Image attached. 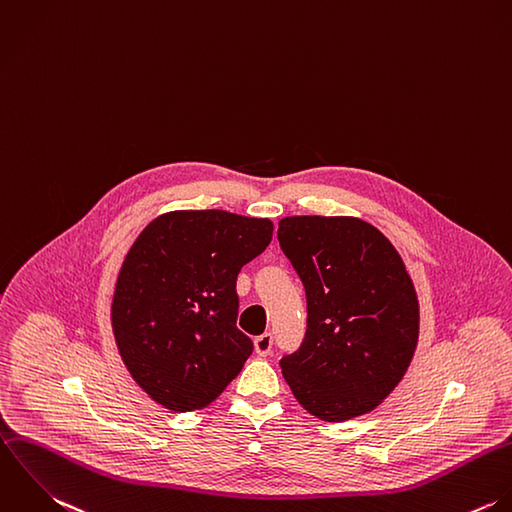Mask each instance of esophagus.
<instances>
[{"instance_id": "obj_1", "label": "esophagus", "mask_w": 512, "mask_h": 512, "mask_svg": "<svg viewBox=\"0 0 512 512\" xmlns=\"http://www.w3.org/2000/svg\"><path fill=\"white\" fill-rule=\"evenodd\" d=\"M272 343H274V336H272L270 332H266V334L258 336V338L254 340L256 353H258L260 357H266V355H270V351H272Z\"/></svg>"}]
</instances>
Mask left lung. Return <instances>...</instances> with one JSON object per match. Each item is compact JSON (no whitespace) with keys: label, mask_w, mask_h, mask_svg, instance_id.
I'll list each match as a JSON object with an SVG mask.
<instances>
[{"label":"left lung","mask_w":512,"mask_h":512,"mask_svg":"<svg viewBox=\"0 0 512 512\" xmlns=\"http://www.w3.org/2000/svg\"><path fill=\"white\" fill-rule=\"evenodd\" d=\"M278 242L308 302L302 345L282 373L312 415L347 421L375 409L405 375L419 338V302L393 244L349 216H288Z\"/></svg>","instance_id":"1"}]
</instances>
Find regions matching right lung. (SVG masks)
Segmentation results:
<instances>
[{
  "label": "right lung",
  "instance_id": "add662e5",
  "mask_svg": "<svg viewBox=\"0 0 512 512\" xmlns=\"http://www.w3.org/2000/svg\"><path fill=\"white\" fill-rule=\"evenodd\" d=\"M268 218L176 210L131 246L111 322L133 379L163 407L210 405L240 373L254 343L236 328V278L272 240Z\"/></svg>",
  "mask_w": 512,
  "mask_h": 512
}]
</instances>
